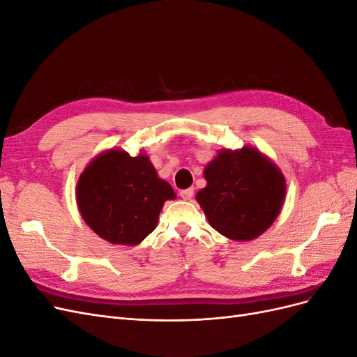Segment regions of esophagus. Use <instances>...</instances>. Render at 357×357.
<instances>
[{"label": "esophagus", "mask_w": 357, "mask_h": 357, "mask_svg": "<svg viewBox=\"0 0 357 357\" xmlns=\"http://www.w3.org/2000/svg\"><path fill=\"white\" fill-rule=\"evenodd\" d=\"M180 197L185 199V201H190L192 197H193V189L189 188V189H183L180 190Z\"/></svg>", "instance_id": "esophagus-1"}]
</instances>
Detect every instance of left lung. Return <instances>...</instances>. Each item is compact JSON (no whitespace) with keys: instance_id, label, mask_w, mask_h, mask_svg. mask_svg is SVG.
I'll return each mask as SVG.
<instances>
[{"instance_id":"obj_1","label":"left lung","mask_w":357,"mask_h":357,"mask_svg":"<svg viewBox=\"0 0 357 357\" xmlns=\"http://www.w3.org/2000/svg\"><path fill=\"white\" fill-rule=\"evenodd\" d=\"M207 186L197 201L211 228L229 240L252 241L274 223L286 198L283 172L261 150L222 149L204 168Z\"/></svg>"}]
</instances>
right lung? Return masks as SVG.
I'll return each instance as SVG.
<instances>
[{
    "mask_svg": "<svg viewBox=\"0 0 357 357\" xmlns=\"http://www.w3.org/2000/svg\"><path fill=\"white\" fill-rule=\"evenodd\" d=\"M176 192L150 158L122 149L104 150L80 174L75 199L82 219L102 240L137 245L156 228L165 201Z\"/></svg>",
    "mask_w": 357,
    "mask_h": 357,
    "instance_id": "1",
    "label": "right lung"
}]
</instances>
